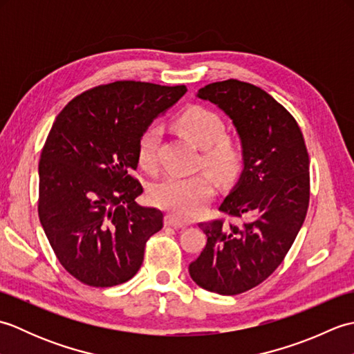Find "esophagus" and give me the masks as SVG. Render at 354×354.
<instances>
[{"label": "esophagus", "instance_id": "esophagus-1", "mask_svg": "<svg viewBox=\"0 0 354 354\" xmlns=\"http://www.w3.org/2000/svg\"><path fill=\"white\" fill-rule=\"evenodd\" d=\"M164 223L167 225V227H173V228H185L187 227V223H183L181 221H178L176 217H173L171 214H167L165 216V219H164Z\"/></svg>", "mask_w": 354, "mask_h": 354}]
</instances>
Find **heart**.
Masks as SVG:
<instances>
[{
    "mask_svg": "<svg viewBox=\"0 0 354 354\" xmlns=\"http://www.w3.org/2000/svg\"><path fill=\"white\" fill-rule=\"evenodd\" d=\"M175 129L196 147L204 149L202 162L222 181L234 179L243 164L240 142L223 135V122L214 112L202 106L185 109L175 120ZM158 131L149 127L138 141V161L145 169L155 165ZM214 194L213 181L204 173L192 176H165L150 187L149 196L178 221H190L204 212Z\"/></svg>",
    "mask_w": 354,
    "mask_h": 354,
    "instance_id": "b5f03b06",
    "label": "heart"
}]
</instances>
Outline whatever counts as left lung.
Instances as JSON below:
<instances>
[{
  "label": "left lung",
  "mask_w": 354,
  "mask_h": 354,
  "mask_svg": "<svg viewBox=\"0 0 354 354\" xmlns=\"http://www.w3.org/2000/svg\"><path fill=\"white\" fill-rule=\"evenodd\" d=\"M196 97L222 109L239 133L243 170L219 209L250 221L242 227L199 223L207 245L189 272L202 289L237 295L280 266L303 227L309 153L295 118L261 88L230 79L201 88Z\"/></svg>",
  "instance_id": "obj_1"
}]
</instances>
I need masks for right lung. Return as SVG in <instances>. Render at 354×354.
I'll return each mask as SVG.
<instances>
[{"label": "right lung", "instance_id": "right-lung-1", "mask_svg": "<svg viewBox=\"0 0 354 354\" xmlns=\"http://www.w3.org/2000/svg\"><path fill=\"white\" fill-rule=\"evenodd\" d=\"M187 93L120 80L82 93L51 126L39 161L37 213L57 260L93 288L122 284L138 272L146 242L162 213L135 199L131 173L150 123Z\"/></svg>", "mask_w": 354, "mask_h": 354}]
</instances>
